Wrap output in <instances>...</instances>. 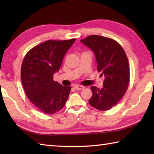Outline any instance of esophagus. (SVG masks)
<instances>
[{
	"instance_id": "1",
	"label": "esophagus",
	"mask_w": 154,
	"mask_h": 154,
	"mask_svg": "<svg viewBox=\"0 0 154 154\" xmlns=\"http://www.w3.org/2000/svg\"><path fill=\"white\" fill-rule=\"evenodd\" d=\"M74 88L76 90H82V89H84V87L81 86V85H75L74 87Z\"/></svg>"
}]
</instances>
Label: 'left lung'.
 Returning a JSON list of instances; mask_svg holds the SVG:
<instances>
[{
  "label": "left lung",
  "instance_id": "1",
  "mask_svg": "<svg viewBox=\"0 0 154 154\" xmlns=\"http://www.w3.org/2000/svg\"><path fill=\"white\" fill-rule=\"evenodd\" d=\"M80 41L93 51L98 71L104 76L102 89L91 87L93 95L89 104L99 110H109L122 99L129 84L126 55L121 45L112 39L92 35Z\"/></svg>",
  "mask_w": 154,
  "mask_h": 154
}]
</instances>
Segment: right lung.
Wrapping results in <instances>:
<instances>
[{
    "label": "right lung",
    "mask_w": 154,
    "mask_h": 154,
    "mask_svg": "<svg viewBox=\"0 0 154 154\" xmlns=\"http://www.w3.org/2000/svg\"><path fill=\"white\" fill-rule=\"evenodd\" d=\"M76 40H48L28 52L22 62L21 79L26 94L38 109L52 114L64 106L71 87L54 81L65 54Z\"/></svg>",
    "instance_id": "1"
}]
</instances>
